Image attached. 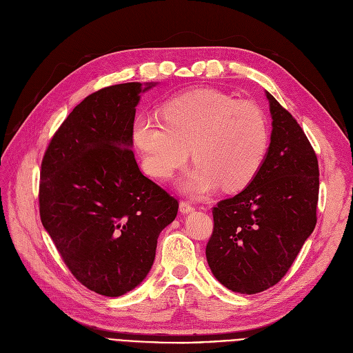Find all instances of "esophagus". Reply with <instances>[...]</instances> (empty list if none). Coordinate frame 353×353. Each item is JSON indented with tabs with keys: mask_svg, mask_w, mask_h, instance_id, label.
Segmentation results:
<instances>
[{
	"mask_svg": "<svg viewBox=\"0 0 353 353\" xmlns=\"http://www.w3.org/2000/svg\"><path fill=\"white\" fill-rule=\"evenodd\" d=\"M179 209H180V213L186 214V213H190V212L193 210V206H192L189 202H180Z\"/></svg>",
	"mask_w": 353,
	"mask_h": 353,
	"instance_id": "esophagus-1",
	"label": "esophagus"
}]
</instances>
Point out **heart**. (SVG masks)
Segmentation results:
<instances>
[{"label": "heart", "mask_w": 353, "mask_h": 353, "mask_svg": "<svg viewBox=\"0 0 353 353\" xmlns=\"http://www.w3.org/2000/svg\"><path fill=\"white\" fill-rule=\"evenodd\" d=\"M161 114L163 121L139 114L132 122V143L152 177L173 176L190 148L196 163L180 186L193 196H205L219 185L239 190L258 174L270 131L265 114L254 102L203 88L165 101Z\"/></svg>", "instance_id": "obj_1"}]
</instances>
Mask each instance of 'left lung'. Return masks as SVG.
Here are the masks:
<instances>
[{"label": "left lung", "instance_id": "1", "mask_svg": "<svg viewBox=\"0 0 353 353\" xmlns=\"http://www.w3.org/2000/svg\"><path fill=\"white\" fill-rule=\"evenodd\" d=\"M271 141L258 174L213 208L206 245L212 274L226 288L255 294L277 284L316 226L319 164L297 121L265 92Z\"/></svg>", "mask_w": 353, "mask_h": 353}]
</instances>
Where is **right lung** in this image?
Instances as JSON below:
<instances>
[{"instance_id":"obj_1","label":"right lung","mask_w":353,"mask_h":353,"mask_svg":"<svg viewBox=\"0 0 353 353\" xmlns=\"http://www.w3.org/2000/svg\"><path fill=\"white\" fill-rule=\"evenodd\" d=\"M156 85L119 83L86 97L41 161V223L76 280L106 297L143 283L179 209L141 173L131 150L135 106Z\"/></svg>"}]
</instances>
